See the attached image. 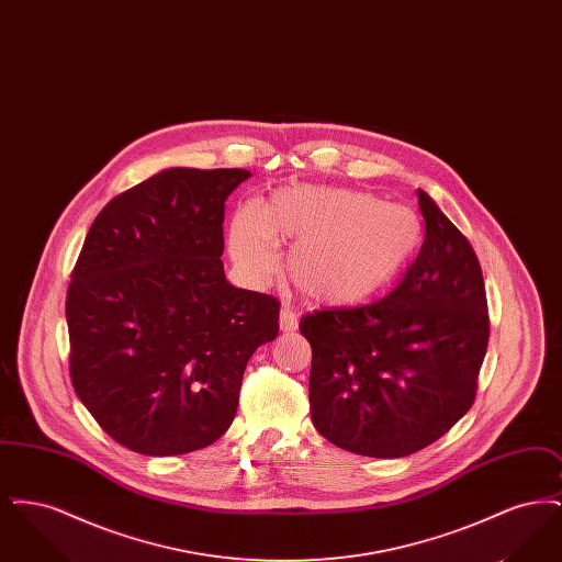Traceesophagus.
<instances>
[{"label":"esophagus","mask_w":562,"mask_h":562,"mask_svg":"<svg viewBox=\"0 0 562 562\" xmlns=\"http://www.w3.org/2000/svg\"><path fill=\"white\" fill-rule=\"evenodd\" d=\"M299 326V316L291 310H282L280 312V330L282 333H294Z\"/></svg>","instance_id":"esophagus-1"}]
</instances>
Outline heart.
Listing matches in <instances>:
<instances>
[{
	"label": "heart",
	"instance_id": "b5f03b06",
	"mask_svg": "<svg viewBox=\"0 0 562 562\" xmlns=\"http://www.w3.org/2000/svg\"><path fill=\"white\" fill-rule=\"evenodd\" d=\"M422 240L424 225L413 209L326 186L278 189L261 209L240 206L229 225L232 259L248 276H269L278 266L276 244H293L289 280L307 303L333 310L385 293Z\"/></svg>",
	"mask_w": 562,
	"mask_h": 562
}]
</instances>
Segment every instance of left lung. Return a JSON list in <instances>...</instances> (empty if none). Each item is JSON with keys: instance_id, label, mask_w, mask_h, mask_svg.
<instances>
[{"instance_id": "obj_1", "label": "left lung", "mask_w": 562, "mask_h": 562, "mask_svg": "<svg viewBox=\"0 0 562 562\" xmlns=\"http://www.w3.org/2000/svg\"><path fill=\"white\" fill-rule=\"evenodd\" d=\"M417 198L426 240L401 284L371 305L322 310L299 324L312 346V422L349 453H417L476 396L488 344L481 263L428 193Z\"/></svg>"}]
</instances>
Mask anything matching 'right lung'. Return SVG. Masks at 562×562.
<instances>
[{"instance_id": "right-lung-1", "label": "right lung", "mask_w": 562, "mask_h": 562, "mask_svg": "<svg viewBox=\"0 0 562 562\" xmlns=\"http://www.w3.org/2000/svg\"><path fill=\"white\" fill-rule=\"evenodd\" d=\"M241 168H166L94 218L67 293L71 381L134 453L204 449L232 426L241 376L278 337L280 303L223 269L225 200Z\"/></svg>"}]
</instances>
